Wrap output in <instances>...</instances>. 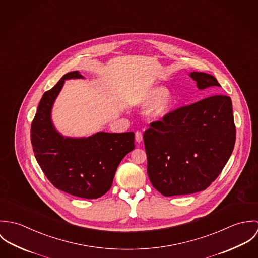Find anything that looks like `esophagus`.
Instances as JSON below:
<instances>
[{
  "label": "esophagus",
  "mask_w": 258,
  "mask_h": 258,
  "mask_svg": "<svg viewBox=\"0 0 258 258\" xmlns=\"http://www.w3.org/2000/svg\"><path fill=\"white\" fill-rule=\"evenodd\" d=\"M135 141H136L137 143H141V142L143 141V134H142V132L137 131V132L135 133Z\"/></svg>",
  "instance_id": "1"
}]
</instances>
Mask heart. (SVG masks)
I'll list each match as a JSON object with an SVG mask.
<instances>
[{
    "label": "heart",
    "mask_w": 258,
    "mask_h": 258,
    "mask_svg": "<svg viewBox=\"0 0 258 258\" xmlns=\"http://www.w3.org/2000/svg\"><path fill=\"white\" fill-rule=\"evenodd\" d=\"M135 103L141 107H149V114L154 119H163L175 105L174 95L167 91L162 85H152L141 90L134 99Z\"/></svg>",
    "instance_id": "b5f03b06"
}]
</instances>
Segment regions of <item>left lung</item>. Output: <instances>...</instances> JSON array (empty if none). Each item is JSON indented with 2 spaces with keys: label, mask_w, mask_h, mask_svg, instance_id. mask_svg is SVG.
Listing matches in <instances>:
<instances>
[{
  "label": "left lung",
  "mask_w": 258,
  "mask_h": 258,
  "mask_svg": "<svg viewBox=\"0 0 258 258\" xmlns=\"http://www.w3.org/2000/svg\"><path fill=\"white\" fill-rule=\"evenodd\" d=\"M200 90L220 87L211 74H188ZM147 173L165 197L206 189L221 174L235 143L229 96L214 95L170 112L144 133Z\"/></svg>",
  "instance_id": "obj_1"
}]
</instances>
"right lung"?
<instances>
[{
	"label": "right lung",
	"instance_id": "1",
	"mask_svg": "<svg viewBox=\"0 0 258 258\" xmlns=\"http://www.w3.org/2000/svg\"><path fill=\"white\" fill-rule=\"evenodd\" d=\"M84 78L75 71L64 74L44 92L32 123L35 157L48 181L75 197L97 199L110 189L122 159L134 148V132H97L88 137H66L51 120L53 103L67 79Z\"/></svg>",
	"mask_w": 258,
	"mask_h": 258
}]
</instances>
